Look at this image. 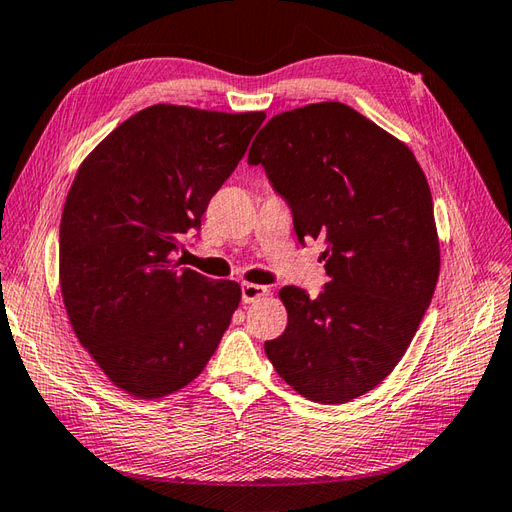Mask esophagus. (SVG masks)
Segmentation results:
<instances>
[{
  "mask_svg": "<svg viewBox=\"0 0 512 512\" xmlns=\"http://www.w3.org/2000/svg\"><path fill=\"white\" fill-rule=\"evenodd\" d=\"M266 294H268L266 285H259V283H244L242 285V301L244 303H253Z\"/></svg>",
  "mask_w": 512,
  "mask_h": 512,
  "instance_id": "1",
  "label": "esophagus"
}]
</instances>
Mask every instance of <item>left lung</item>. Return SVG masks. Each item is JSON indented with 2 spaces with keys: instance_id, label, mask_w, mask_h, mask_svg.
<instances>
[{
  "instance_id": "left-lung-1",
  "label": "left lung",
  "mask_w": 512,
  "mask_h": 512,
  "mask_svg": "<svg viewBox=\"0 0 512 512\" xmlns=\"http://www.w3.org/2000/svg\"><path fill=\"white\" fill-rule=\"evenodd\" d=\"M248 163L288 200L299 240L325 246L329 281L312 299L285 285L288 327L268 340L281 379L316 403H347L392 373L441 272L432 192L412 150L342 102L285 111Z\"/></svg>"
}]
</instances>
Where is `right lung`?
<instances>
[{
	"label": "right lung",
	"mask_w": 512,
	"mask_h": 512,
	"mask_svg": "<svg viewBox=\"0 0 512 512\" xmlns=\"http://www.w3.org/2000/svg\"><path fill=\"white\" fill-rule=\"evenodd\" d=\"M264 120L154 104L80 163L58 281L76 338L128 395L161 399L194 382L242 301L240 283L211 281L174 255Z\"/></svg>",
	"instance_id": "add662e5"
}]
</instances>
